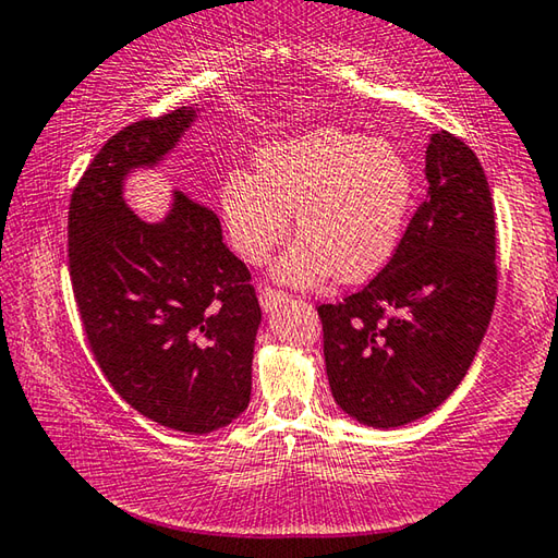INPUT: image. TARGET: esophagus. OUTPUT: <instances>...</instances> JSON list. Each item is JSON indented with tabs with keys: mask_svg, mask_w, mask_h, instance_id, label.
Returning <instances> with one entry per match:
<instances>
[{
	"mask_svg": "<svg viewBox=\"0 0 558 558\" xmlns=\"http://www.w3.org/2000/svg\"><path fill=\"white\" fill-rule=\"evenodd\" d=\"M258 300H260L263 310L272 312V310L280 305V302H288V295H286V292H278V290H272V288H260L258 290Z\"/></svg>",
	"mask_w": 558,
	"mask_h": 558,
	"instance_id": "esophagus-1",
	"label": "esophagus"
}]
</instances>
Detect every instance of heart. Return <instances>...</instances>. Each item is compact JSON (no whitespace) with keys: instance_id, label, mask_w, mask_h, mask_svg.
<instances>
[{"instance_id":"obj_1","label":"heart","mask_w":558,"mask_h":558,"mask_svg":"<svg viewBox=\"0 0 558 558\" xmlns=\"http://www.w3.org/2000/svg\"><path fill=\"white\" fill-rule=\"evenodd\" d=\"M256 173L234 170L219 187L231 248L260 266L290 234L300 239L272 276L314 288L337 272L356 282L376 276L398 251L414 202V173L398 148L343 129H312L272 141L253 158Z\"/></svg>"}]
</instances>
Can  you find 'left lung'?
Wrapping results in <instances>:
<instances>
[{"mask_svg":"<svg viewBox=\"0 0 558 558\" xmlns=\"http://www.w3.org/2000/svg\"><path fill=\"white\" fill-rule=\"evenodd\" d=\"M427 195L395 256L356 295L322 305L333 400L366 427L439 408L469 373L498 292L495 217L483 168L449 131L424 156Z\"/></svg>","mask_w":558,"mask_h":558,"instance_id":"left-lung-1","label":"left lung"}]
</instances>
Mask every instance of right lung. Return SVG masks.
I'll list each match as a JSON object with an SVG mask.
<instances>
[{
	"label": "right lung",
	"instance_id": "1",
	"mask_svg": "<svg viewBox=\"0 0 558 558\" xmlns=\"http://www.w3.org/2000/svg\"><path fill=\"white\" fill-rule=\"evenodd\" d=\"M202 111L180 107L111 136L70 199V280L99 368L121 400L185 434L244 414L260 305L217 215L182 192L158 221L126 205V180L156 170Z\"/></svg>",
	"mask_w": 558,
	"mask_h": 558
}]
</instances>
